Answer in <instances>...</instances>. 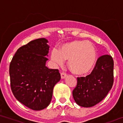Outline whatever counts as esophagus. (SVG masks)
<instances>
[{"label":"esophagus","instance_id":"1","mask_svg":"<svg viewBox=\"0 0 123 123\" xmlns=\"http://www.w3.org/2000/svg\"><path fill=\"white\" fill-rule=\"evenodd\" d=\"M66 75H67V74L65 73H61V77H62V79H65L66 77Z\"/></svg>","mask_w":123,"mask_h":123}]
</instances>
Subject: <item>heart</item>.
Wrapping results in <instances>:
<instances>
[{
    "mask_svg": "<svg viewBox=\"0 0 123 123\" xmlns=\"http://www.w3.org/2000/svg\"><path fill=\"white\" fill-rule=\"evenodd\" d=\"M50 58L57 65H62L68 60L67 65L74 74L84 75L94 67L97 52L92 43L86 41H73L64 44L57 50L54 49Z\"/></svg>",
    "mask_w": 123,
    "mask_h": 123,
    "instance_id": "obj_1",
    "label": "heart"
}]
</instances>
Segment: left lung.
Instances as JSON below:
<instances>
[{"mask_svg":"<svg viewBox=\"0 0 123 123\" xmlns=\"http://www.w3.org/2000/svg\"><path fill=\"white\" fill-rule=\"evenodd\" d=\"M113 58L104 55L97 60L91 74L86 77H77L73 96L79 105L91 107L106 96L113 86Z\"/></svg>","mask_w":123,"mask_h":123,"instance_id":"1","label":"left lung"}]
</instances>
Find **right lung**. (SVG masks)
<instances>
[{
  "mask_svg": "<svg viewBox=\"0 0 123 123\" xmlns=\"http://www.w3.org/2000/svg\"><path fill=\"white\" fill-rule=\"evenodd\" d=\"M45 38L31 41L18 49L10 65L11 89L16 99L33 110L49 105L53 88L61 79L58 69L46 66L49 46Z\"/></svg>",
  "mask_w": 123,
  "mask_h": 123,
  "instance_id": "obj_1",
  "label": "right lung"
}]
</instances>
